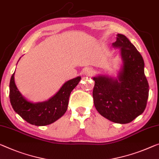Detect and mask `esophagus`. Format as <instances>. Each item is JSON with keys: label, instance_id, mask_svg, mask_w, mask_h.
I'll return each mask as SVG.
<instances>
[{"label": "esophagus", "instance_id": "esophagus-1", "mask_svg": "<svg viewBox=\"0 0 159 159\" xmlns=\"http://www.w3.org/2000/svg\"><path fill=\"white\" fill-rule=\"evenodd\" d=\"M83 72H84V74L85 75H92V73H93V70H92V68L87 67L84 68V70H83Z\"/></svg>", "mask_w": 159, "mask_h": 159}]
</instances>
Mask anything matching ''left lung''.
<instances>
[{"instance_id": "1", "label": "left lung", "mask_w": 159, "mask_h": 159, "mask_svg": "<svg viewBox=\"0 0 159 159\" xmlns=\"http://www.w3.org/2000/svg\"><path fill=\"white\" fill-rule=\"evenodd\" d=\"M112 45L120 48L123 65L116 79L107 75L93 77L94 104L104 118L127 124L145 110L149 86L142 56L129 39L117 34Z\"/></svg>"}]
</instances>
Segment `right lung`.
Segmentation results:
<instances>
[{"label": "right lung", "mask_w": 159, "mask_h": 159, "mask_svg": "<svg viewBox=\"0 0 159 159\" xmlns=\"http://www.w3.org/2000/svg\"><path fill=\"white\" fill-rule=\"evenodd\" d=\"M14 74L10 81V101L14 111L24 120L35 126H46L57 121L67 109L70 93L78 84L81 77L66 82L59 91L48 101L33 102L27 100L20 94L14 80Z\"/></svg>", "instance_id": "add662e5"}]
</instances>
